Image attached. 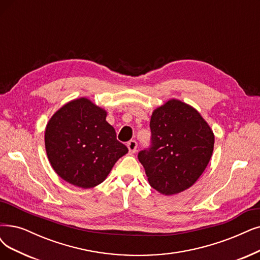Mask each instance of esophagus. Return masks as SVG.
Here are the masks:
<instances>
[{
  "instance_id": "esophagus-1",
  "label": "esophagus",
  "mask_w": 260,
  "mask_h": 260,
  "mask_svg": "<svg viewBox=\"0 0 260 260\" xmlns=\"http://www.w3.org/2000/svg\"><path fill=\"white\" fill-rule=\"evenodd\" d=\"M137 142L135 140H131L127 142V148L129 150L131 153H135L136 150H137Z\"/></svg>"
}]
</instances>
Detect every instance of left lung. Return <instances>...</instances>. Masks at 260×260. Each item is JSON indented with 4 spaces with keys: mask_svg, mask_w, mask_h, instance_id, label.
Segmentation results:
<instances>
[{
    "mask_svg": "<svg viewBox=\"0 0 260 260\" xmlns=\"http://www.w3.org/2000/svg\"><path fill=\"white\" fill-rule=\"evenodd\" d=\"M151 146L138 153L150 185L174 195L193 185L212 156L214 134L191 106L170 100L152 113Z\"/></svg>",
    "mask_w": 260,
    "mask_h": 260,
    "instance_id": "8db88e82",
    "label": "left lung"
}]
</instances>
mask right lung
I'll return each mask as SVG.
<instances>
[{
    "instance_id": "add662e5",
    "label": "right lung",
    "mask_w": 260,
    "mask_h": 260,
    "mask_svg": "<svg viewBox=\"0 0 260 260\" xmlns=\"http://www.w3.org/2000/svg\"><path fill=\"white\" fill-rule=\"evenodd\" d=\"M106 117V110L81 98L65 104L48 122L47 156L64 181L81 188L99 185L128 152Z\"/></svg>"
}]
</instances>
